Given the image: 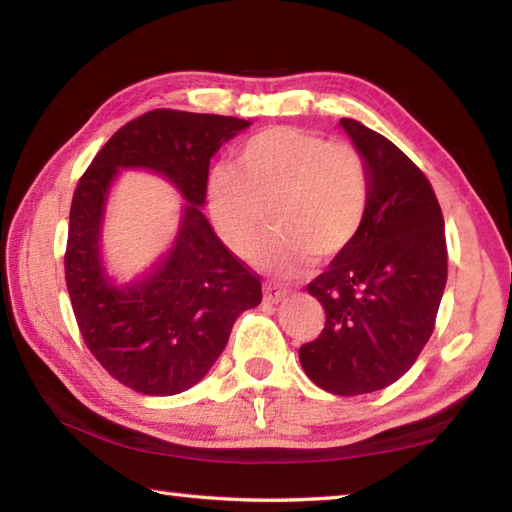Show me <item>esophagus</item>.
Instances as JSON below:
<instances>
[{
	"mask_svg": "<svg viewBox=\"0 0 512 512\" xmlns=\"http://www.w3.org/2000/svg\"><path fill=\"white\" fill-rule=\"evenodd\" d=\"M286 295H288V288H284V286L268 284L264 288V300H268V302H282Z\"/></svg>",
	"mask_w": 512,
	"mask_h": 512,
	"instance_id": "1",
	"label": "esophagus"
}]
</instances>
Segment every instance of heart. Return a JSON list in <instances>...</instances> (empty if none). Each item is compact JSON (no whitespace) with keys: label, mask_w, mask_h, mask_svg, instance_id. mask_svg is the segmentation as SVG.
<instances>
[{"label":"heart","mask_w":512,"mask_h":512,"mask_svg":"<svg viewBox=\"0 0 512 512\" xmlns=\"http://www.w3.org/2000/svg\"><path fill=\"white\" fill-rule=\"evenodd\" d=\"M369 172L356 147L297 127L264 129L239 147L230 170L208 179V212L237 255H253L275 208L271 244L255 255L268 271L291 275L327 262L356 241L369 210Z\"/></svg>","instance_id":"heart-1"}]
</instances>
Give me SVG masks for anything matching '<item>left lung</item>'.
Returning <instances> with one entry per match:
<instances>
[{"instance_id":"1","label":"left lung","mask_w":512,"mask_h":512,"mask_svg":"<svg viewBox=\"0 0 512 512\" xmlns=\"http://www.w3.org/2000/svg\"><path fill=\"white\" fill-rule=\"evenodd\" d=\"M340 125L365 159L369 210L356 241L306 286L327 320L300 362L318 387L358 396L396 383L430 340L448 248L427 176L374 129L351 118Z\"/></svg>"}]
</instances>
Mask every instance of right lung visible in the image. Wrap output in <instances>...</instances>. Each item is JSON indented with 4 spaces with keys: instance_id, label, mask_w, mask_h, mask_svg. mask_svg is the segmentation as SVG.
<instances>
[{
    "instance_id": "add662e5",
    "label": "right lung",
    "mask_w": 512,
    "mask_h": 512,
    "mask_svg": "<svg viewBox=\"0 0 512 512\" xmlns=\"http://www.w3.org/2000/svg\"><path fill=\"white\" fill-rule=\"evenodd\" d=\"M250 123L154 109L129 120L80 176L69 212L64 275L82 340L118 383L147 396L181 394L208 374L239 313L262 302L259 275L224 246L201 208L210 159ZM118 166L165 175L189 201L175 246L141 283L104 275L99 226Z\"/></svg>"
}]
</instances>
